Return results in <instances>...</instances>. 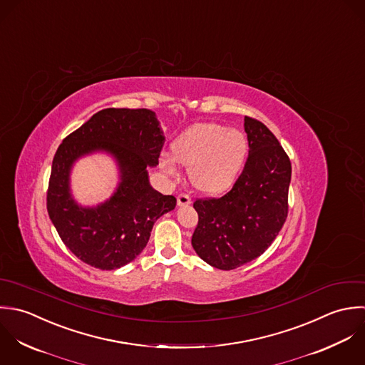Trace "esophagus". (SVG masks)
I'll list each match as a JSON object with an SVG mask.
<instances>
[{
    "mask_svg": "<svg viewBox=\"0 0 365 365\" xmlns=\"http://www.w3.org/2000/svg\"><path fill=\"white\" fill-rule=\"evenodd\" d=\"M177 202L180 207H185V205H190L191 204V197L188 194H180L177 197Z\"/></svg>",
    "mask_w": 365,
    "mask_h": 365,
    "instance_id": "34e87169",
    "label": "esophagus"
}]
</instances>
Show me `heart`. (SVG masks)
Here are the masks:
<instances>
[{"label": "heart", "instance_id": "obj_1", "mask_svg": "<svg viewBox=\"0 0 365 365\" xmlns=\"http://www.w3.org/2000/svg\"><path fill=\"white\" fill-rule=\"evenodd\" d=\"M171 155H161L158 165L170 177L178 175L177 161L190 167L191 182L205 192H221L238 177L247 154L241 130L215 123L194 124L171 144Z\"/></svg>", "mask_w": 365, "mask_h": 365}]
</instances>
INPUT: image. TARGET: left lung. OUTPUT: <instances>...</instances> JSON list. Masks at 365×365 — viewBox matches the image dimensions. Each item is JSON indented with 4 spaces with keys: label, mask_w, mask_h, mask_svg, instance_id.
Listing matches in <instances>:
<instances>
[{
    "label": "left lung",
    "mask_w": 365,
    "mask_h": 365,
    "mask_svg": "<svg viewBox=\"0 0 365 365\" xmlns=\"http://www.w3.org/2000/svg\"><path fill=\"white\" fill-rule=\"evenodd\" d=\"M249 154L232 190L220 198H198L192 247L208 264L231 270L260 256L287 218L290 160L274 134L245 116Z\"/></svg>",
    "instance_id": "1"
}]
</instances>
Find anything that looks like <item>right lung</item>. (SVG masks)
<instances>
[{"instance_id":"right-lung-1","label":"right lung","mask_w":365,"mask_h":365,"mask_svg":"<svg viewBox=\"0 0 365 365\" xmlns=\"http://www.w3.org/2000/svg\"><path fill=\"white\" fill-rule=\"evenodd\" d=\"M164 135L148 109H103L58 147L46 192V208L62 242L82 262L113 270L138 256L154 222L175 208L173 195H163L148 182V167L158 164ZM106 150L118 161L121 182L98 207H82L72 198L68 175L82 155Z\"/></svg>"}]
</instances>
